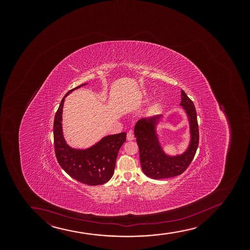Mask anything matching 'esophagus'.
<instances>
[{
	"mask_svg": "<svg viewBox=\"0 0 250 250\" xmlns=\"http://www.w3.org/2000/svg\"><path fill=\"white\" fill-rule=\"evenodd\" d=\"M126 139L128 141H132L134 139V133L132 131H129L126 133Z\"/></svg>",
	"mask_w": 250,
	"mask_h": 250,
	"instance_id": "obj_1",
	"label": "esophagus"
}]
</instances>
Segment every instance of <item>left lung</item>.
Returning a JSON list of instances; mask_svg holds the SVG:
<instances>
[{"mask_svg":"<svg viewBox=\"0 0 250 250\" xmlns=\"http://www.w3.org/2000/svg\"><path fill=\"white\" fill-rule=\"evenodd\" d=\"M181 99L180 105L184 106L188 116L192 137L189 147L183 155L169 157L163 152L154 130L159 117L140 119L134 127L142 169L145 175L152 179L180 175L189 166L198 149L199 131L195 106L184 90L181 91Z\"/></svg>","mask_w":250,"mask_h":250,"instance_id":"obj_1","label":"left lung"}]
</instances>
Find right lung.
I'll list each match as a JSON object with an SVG mask.
<instances>
[{"label":"right lung","mask_w":250,"mask_h":250,"mask_svg":"<svg viewBox=\"0 0 250 250\" xmlns=\"http://www.w3.org/2000/svg\"><path fill=\"white\" fill-rule=\"evenodd\" d=\"M86 83L70 90L61 102L53 124L55 155L62 169L75 180L90 186L109 181L114 172L118 151L126 141V132L107 136L89 149H72L66 144L62 130V113L66 96Z\"/></svg>","instance_id":"obj_1"}]
</instances>
